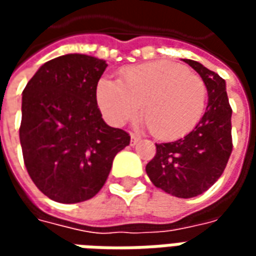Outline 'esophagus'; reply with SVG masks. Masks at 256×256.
Listing matches in <instances>:
<instances>
[{
	"instance_id": "obj_1",
	"label": "esophagus",
	"mask_w": 256,
	"mask_h": 256,
	"mask_svg": "<svg viewBox=\"0 0 256 256\" xmlns=\"http://www.w3.org/2000/svg\"><path fill=\"white\" fill-rule=\"evenodd\" d=\"M138 141H140V137L134 136V134H132V136H130V145H132V146L138 144Z\"/></svg>"
}]
</instances>
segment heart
<instances>
[{"label": "heart", "mask_w": 256, "mask_h": 256, "mask_svg": "<svg viewBox=\"0 0 256 256\" xmlns=\"http://www.w3.org/2000/svg\"><path fill=\"white\" fill-rule=\"evenodd\" d=\"M96 100L112 126L144 118L158 138L172 140L189 133L200 122L207 102V88L198 75L181 64L150 62L123 70L119 82L98 80Z\"/></svg>", "instance_id": "b5f03b06"}]
</instances>
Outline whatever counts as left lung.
<instances>
[{
    "mask_svg": "<svg viewBox=\"0 0 256 256\" xmlns=\"http://www.w3.org/2000/svg\"><path fill=\"white\" fill-rule=\"evenodd\" d=\"M207 88L208 102L196 128L172 142L156 144V155L145 172L156 188L176 198L206 192L222 176L232 154V108L222 79L194 60L184 58Z\"/></svg>",
    "mask_w": 256,
    "mask_h": 256,
    "instance_id": "8db88e82",
    "label": "left lung"
}]
</instances>
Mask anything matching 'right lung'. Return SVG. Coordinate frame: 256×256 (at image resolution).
Listing matches in <instances>:
<instances>
[{
  "mask_svg": "<svg viewBox=\"0 0 256 256\" xmlns=\"http://www.w3.org/2000/svg\"><path fill=\"white\" fill-rule=\"evenodd\" d=\"M108 64L70 53L38 68L23 90L19 136L32 182L58 203L96 196L118 152L130 144L122 128L108 126L96 88Z\"/></svg>",
  "mask_w": 256,
  "mask_h": 256,
  "instance_id": "right-lung-1",
  "label": "right lung"
}]
</instances>
